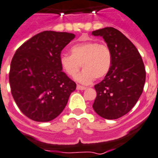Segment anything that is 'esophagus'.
I'll list each match as a JSON object with an SVG mask.
<instances>
[{"label":"esophagus","mask_w":158,"mask_h":158,"mask_svg":"<svg viewBox=\"0 0 158 158\" xmlns=\"http://www.w3.org/2000/svg\"><path fill=\"white\" fill-rule=\"evenodd\" d=\"M77 89L79 90H85L87 88L86 87H83V86H81V85H77Z\"/></svg>","instance_id":"obj_1"}]
</instances>
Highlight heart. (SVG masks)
Returning <instances> with one entry per match:
<instances>
[{
  "label": "heart",
  "mask_w": 158,
  "mask_h": 158,
  "mask_svg": "<svg viewBox=\"0 0 158 158\" xmlns=\"http://www.w3.org/2000/svg\"><path fill=\"white\" fill-rule=\"evenodd\" d=\"M70 53L59 57L61 69L68 77H74L81 69H84L76 80L82 84H90L97 78L105 77L110 71L113 53L110 47L95 41L83 42L73 45Z\"/></svg>",
  "instance_id": "1"
}]
</instances>
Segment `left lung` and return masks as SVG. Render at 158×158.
Instances as JSON below:
<instances>
[{"mask_svg": "<svg viewBox=\"0 0 158 158\" xmlns=\"http://www.w3.org/2000/svg\"><path fill=\"white\" fill-rule=\"evenodd\" d=\"M92 34L102 37L113 53L110 71L94 86L97 95L93 108L102 118H118L135 106L142 94L144 64L135 45L117 29L105 27Z\"/></svg>", "mask_w": 158, "mask_h": 158, "instance_id": "8db88e82", "label": "left lung"}]
</instances>
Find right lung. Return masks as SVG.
<instances>
[{
	"label": "right lung",
	"instance_id": "1",
	"mask_svg": "<svg viewBox=\"0 0 158 158\" xmlns=\"http://www.w3.org/2000/svg\"><path fill=\"white\" fill-rule=\"evenodd\" d=\"M69 32L44 31L25 42L11 62V93L19 110L38 122L56 118L77 88L62 71L61 52L74 40Z\"/></svg>",
	"mask_w": 158,
	"mask_h": 158
}]
</instances>
